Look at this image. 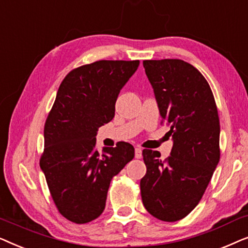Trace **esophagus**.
<instances>
[{
	"label": "esophagus",
	"mask_w": 248,
	"mask_h": 248,
	"mask_svg": "<svg viewBox=\"0 0 248 248\" xmlns=\"http://www.w3.org/2000/svg\"><path fill=\"white\" fill-rule=\"evenodd\" d=\"M142 157V149L141 148H135V158L140 159Z\"/></svg>",
	"instance_id": "1"
}]
</instances>
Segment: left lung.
<instances>
[{"mask_svg": "<svg viewBox=\"0 0 248 248\" xmlns=\"http://www.w3.org/2000/svg\"><path fill=\"white\" fill-rule=\"evenodd\" d=\"M143 66L174 144L165 160L158 151L142 152V202L155 218L174 222L199 204L219 162L218 109L208 81L189 63L147 60Z\"/></svg>", "mask_w": 248, "mask_h": 248, "instance_id": "1", "label": "left lung"}]
</instances>
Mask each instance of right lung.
<instances>
[{"label":"right lung","instance_id":"add662e5","mask_svg":"<svg viewBox=\"0 0 248 248\" xmlns=\"http://www.w3.org/2000/svg\"><path fill=\"white\" fill-rule=\"evenodd\" d=\"M140 61H97L67 73L44 127L40 168L64 218L97 219L106 205L111 178L134 158L133 145L96 149L97 131L114 118L118 93Z\"/></svg>","mask_w":248,"mask_h":248}]
</instances>
